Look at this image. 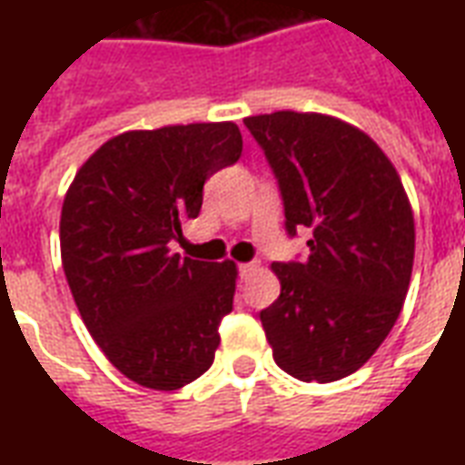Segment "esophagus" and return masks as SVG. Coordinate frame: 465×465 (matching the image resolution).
<instances>
[{"label": "esophagus", "mask_w": 465, "mask_h": 465, "mask_svg": "<svg viewBox=\"0 0 465 465\" xmlns=\"http://www.w3.org/2000/svg\"><path fill=\"white\" fill-rule=\"evenodd\" d=\"M259 272V263L256 262H249V263H239V273H242L243 279H249L252 273Z\"/></svg>", "instance_id": "1"}]
</instances>
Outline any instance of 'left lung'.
<instances>
[{"mask_svg": "<svg viewBox=\"0 0 465 465\" xmlns=\"http://www.w3.org/2000/svg\"><path fill=\"white\" fill-rule=\"evenodd\" d=\"M279 179L286 232L312 229L309 259L272 263L279 299L262 326L299 381H339L376 353L403 309L416 229L396 166L369 134L313 112L246 116Z\"/></svg>", "mask_w": 465, "mask_h": 465, "instance_id": "8db88e82", "label": "left lung"}]
</instances>
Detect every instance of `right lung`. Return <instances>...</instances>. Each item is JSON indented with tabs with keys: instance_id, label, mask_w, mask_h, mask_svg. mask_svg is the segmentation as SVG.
Returning <instances> with one entry per match:
<instances>
[{
	"instance_id": "obj_1",
	"label": "right lung",
	"mask_w": 465,
	"mask_h": 465,
	"mask_svg": "<svg viewBox=\"0 0 465 465\" xmlns=\"http://www.w3.org/2000/svg\"><path fill=\"white\" fill-rule=\"evenodd\" d=\"M233 122L134 129L102 143L62 206V266L82 322L139 386L176 391L199 379L233 309L236 263L172 249L202 212L203 182L239 162Z\"/></svg>"
}]
</instances>
